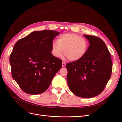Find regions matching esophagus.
<instances>
[{"mask_svg": "<svg viewBox=\"0 0 122 122\" xmlns=\"http://www.w3.org/2000/svg\"><path fill=\"white\" fill-rule=\"evenodd\" d=\"M66 66V62L64 61L62 62V67H64Z\"/></svg>", "mask_w": 122, "mask_h": 122, "instance_id": "esophagus-1", "label": "esophagus"}]
</instances>
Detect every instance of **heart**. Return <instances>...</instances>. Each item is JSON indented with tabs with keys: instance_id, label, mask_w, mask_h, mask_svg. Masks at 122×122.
I'll return each instance as SVG.
<instances>
[{
	"instance_id": "1",
	"label": "heart",
	"mask_w": 122,
	"mask_h": 122,
	"mask_svg": "<svg viewBox=\"0 0 122 122\" xmlns=\"http://www.w3.org/2000/svg\"><path fill=\"white\" fill-rule=\"evenodd\" d=\"M51 45V53L56 57L64 54L69 60L77 61L86 54L88 47L87 41L73 33H65L58 38Z\"/></svg>"
}]
</instances>
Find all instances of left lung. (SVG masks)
<instances>
[{"mask_svg": "<svg viewBox=\"0 0 122 122\" xmlns=\"http://www.w3.org/2000/svg\"><path fill=\"white\" fill-rule=\"evenodd\" d=\"M90 45L80 60L69 62L67 82L70 90L84 98L96 96L104 90L111 76L112 61L106 44L101 39L83 35Z\"/></svg>", "mask_w": 122, "mask_h": 122, "instance_id": "obj_1", "label": "left lung"}]
</instances>
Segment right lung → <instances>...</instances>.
<instances>
[{
    "instance_id": "right-lung-1",
    "label": "right lung",
    "mask_w": 122,
    "mask_h": 122,
    "mask_svg": "<svg viewBox=\"0 0 122 122\" xmlns=\"http://www.w3.org/2000/svg\"><path fill=\"white\" fill-rule=\"evenodd\" d=\"M59 35L54 30L33 31L15 45L10 56L12 75L25 93H43L61 69V60L51 53L53 41Z\"/></svg>"
}]
</instances>
